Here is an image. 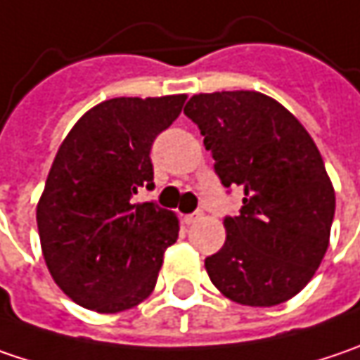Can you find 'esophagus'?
<instances>
[{
	"label": "esophagus",
	"mask_w": 360,
	"mask_h": 360,
	"mask_svg": "<svg viewBox=\"0 0 360 360\" xmlns=\"http://www.w3.org/2000/svg\"><path fill=\"white\" fill-rule=\"evenodd\" d=\"M201 218H203V214H201V212H193V214H189V216H185V224H195V222H200Z\"/></svg>",
	"instance_id": "1"
}]
</instances>
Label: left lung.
<instances>
[{"label": "left lung", "mask_w": 360, "mask_h": 360, "mask_svg": "<svg viewBox=\"0 0 360 360\" xmlns=\"http://www.w3.org/2000/svg\"><path fill=\"white\" fill-rule=\"evenodd\" d=\"M198 124L224 187L244 191L226 216V243L205 259L212 283L236 304L269 307L297 295L326 255L336 198L318 146L285 108L259 91L193 96Z\"/></svg>", "instance_id": "obj_1"}]
</instances>
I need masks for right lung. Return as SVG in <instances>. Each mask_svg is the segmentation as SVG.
Here are the masks:
<instances>
[{
	"mask_svg": "<svg viewBox=\"0 0 360 360\" xmlns=\"http://www.w3.org/2000/svg\"><path fill=\"white\" fill-rule=\"evenodd\" d=\"M185 99L114 97L91 108L63 140L36 222L54 283L75 304L114 314L138 306L157 285L179 222L134 195L155 187L153 142L177 120Z\"/></svg>",
	"mask_w": 360,
	"mask_h": 360,
	"instance_id": "1",
	"label": "right lung"
}]
</instances>
